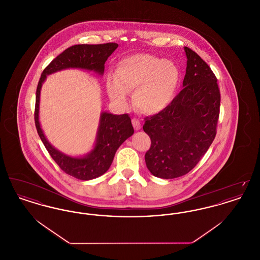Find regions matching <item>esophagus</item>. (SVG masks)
<instances>
[{"mask_svg":"<svg viewBox=\"0 0 260 260\" xmlns=\"http://www.w3.org/2000/svg\"><path fill=\"white\" fill-rule=\"evenodd\" d=\"M133 124H134V127L136 131H139L141 128V124H140L139 120H137V119H133Z\"/></svg>","mask_w":260,"mask_h":260,"instance_id":"34e87169","label":"esophagus"}]
</instances>
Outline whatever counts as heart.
<instances>
[{
    "label": "heart",
    "mask_w": 260,
    "mask_h": 260,
    "mask_svg": "<svg viewBox=\"0 0 260 260\" xmlns=\"http://www.w3.org/2000/svg\"><path fill=\"white\" fill-rule=\"evenodd\" d=\"M179 70L171 60L138 53L125 56L118 62L114 78L106 83L112 101L125 104L126 91L134 90V103L146 114H157L166 109L174 99Z\"/></svg>",
    "instance_id": "b5f03b06"
}]
</instances>
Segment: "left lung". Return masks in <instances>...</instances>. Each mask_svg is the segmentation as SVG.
Instances as JSON below:
<instances>
[{"mask_svg":"<svg viewBox=\"0 0 260 260\" xmlns=\"http://www.w3.org/2000/svg\"><path fill=\"white\" fill-rule=\"evenodd\" d=\"M187 57L182 90L162 111L147 117L143 131L151 139L145 154L154 176L173 179L195 168L210 148L219 116L220 93L210 66L184 47Z\"/></svg>","mask_w":260,"mask_h":260,"instance_id":"left-lung-1","label":"left lung"}]
</instances>
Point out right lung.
Masks as SVG:
<instances>
[{
    "label": "right lung",
    "instance_id": "obj_1",
    "mask_svg": "<svg viewBox=\"0 0 260 260\" xmlns=\"http://www.w3.org/2000/svg\"><path fill=\"white\" fill-rule=\"evenodd\" d=\"M118 48V44L76 45L56 56L41 75L35 107V124L38 135L51 158L62 171L80 180H90L106 173L114 159L116 151L135 131L127 114L115 115L107 111L100 113L95 142L92 149L83 156H71L55 148L45 136L40 123V99L42 86L49 75L66 69H82L103 76L104 64Z\"/></svg>",
    "mask_w": 260,
    "mask_h": 260
}]
</instances>
